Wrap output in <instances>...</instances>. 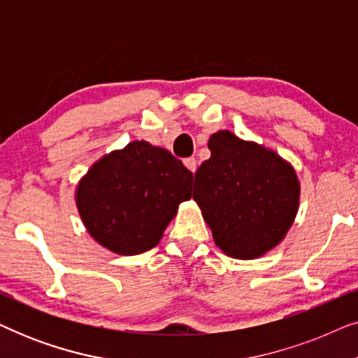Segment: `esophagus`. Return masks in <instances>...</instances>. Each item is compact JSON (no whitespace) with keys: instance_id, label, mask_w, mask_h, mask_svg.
<instances>
[{"instance_id":"obj_1","label":"esophagus","mask_w":358,"mask_h":358,"mask_svg":"<svg viewBox=\"0 0 358 358\" xmlns=\"http://www.w3.org/2000/svg\"><path fill=\"white\" fill-rule=\"evenodd\" d=\"M184 164H185V168H187L192 174L195 173V169H197V159H195V158L184 159Z\"/></svg>"}]
</instances>
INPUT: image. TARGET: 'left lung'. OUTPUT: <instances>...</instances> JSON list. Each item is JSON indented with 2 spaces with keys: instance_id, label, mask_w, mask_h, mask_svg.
Returning a JSON list of instances; mask_svg holds the SVG:
<instances>
[{
  "instance_id": "left-lung-1",
  "label": "left lung",
  "mask_w": 358,
  "mask_h": 358,
  "mask_svg": "<svg viewBox=\"0 0 358 358\" xmlns=\"http://www.w3.org/2000/svg\"><path fill=\"white\" fill-rule=\"evenodd\" d=\"M212 156L195 173L194 200L213 241L234 259H257L287 236L300 207V180L280 155L229 130L208 140Z\"/></svg>"
}]
</instances>
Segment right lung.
<instances>
[{
  "label": "right lung",
  "mask_w": 358,
  "mask_h": 358,
  "mask_svg": "<svg viewBox=\"0 0 358 358\" xmlns=\"http://www.w3.org/2000/svg\"><path fill=\"white\" fill-rule=\"evenodd\" d=\"M194 176L168 150L145 140L104 155L78 182L75 200L87 233L120 256L159 243L179 205L192 197Z\"/></svg>",
  "instance_id": "add662e5"
}]
</instances>
